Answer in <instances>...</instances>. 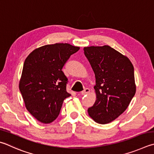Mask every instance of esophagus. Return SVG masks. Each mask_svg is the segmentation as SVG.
Returning a JSON list of instances; mask_svg holds the SVG:
<instances>
[{
    "label": "esophagus",
    "instance_id": "esophagus-1",
    "mask_svg": "<svg viewBox=\"0 0 154 154\" xmlns=\"http://www.w3.org/2000/svg\"><path fill=\"white\" fill-rule=\"evenodd\" d=\"M89 92H90V89H89V88H85L84 90L81 92V94H82V95H83V96H84V95L89 94Z\"/></svg>",
    "mask_w": 154,
    "mask_h": 154
}]
</instances>
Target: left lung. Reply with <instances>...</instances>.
Wrapping results in <instances>:
<instances>
[{"label": "left lung", "instance_id": "1", "mask_svg": "<svg viewBox=\"0 0 154 154\" xmlns=\"http://www.w3.org/2000/svg\"><path fill=\"white\" fill-rule=\"evenodd\" d=\"M83 50L96 77V100L88 114L97 123H109L124 112L135 96L133 65L107 45L85 47Z\"/></svg>", "mask_w": 154, "mask_h": 154}]
</instances>
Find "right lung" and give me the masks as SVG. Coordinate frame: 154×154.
<instances>
[{
	"label": "right lung",
	"mask_w": 154,
	"mask_h": 154,
	"mask_svg": "<svg viewBox=\"0 0 154 154\" xmlns=\"http://www.w3.org/2000/svg\"><path fill=\"white\" fill-rule=\"evenodd\" d=\"M79 50L66 43L48 44L35 49L25 60L19 88L27 110L38 121H54L64 100L71 96L62 69Z\"/></svg>",
	"instance_id": "obj_1"
}]
</instances>
